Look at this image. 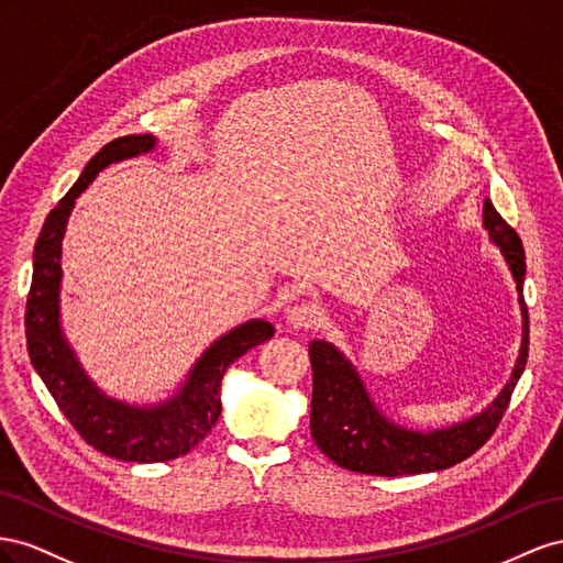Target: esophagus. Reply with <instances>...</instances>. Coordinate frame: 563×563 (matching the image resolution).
Masks as SVG:
<instances>
[{"mask_svg":"<svg viewBox=\"0 0 563 563\" xmlns=\"http://www.w3.org/2000/svg\"><path fill=\"white\" fill-rule=\"evenodd\" d=\"M287 323H290L295 330H316L320 323H323V309L316 301H301L295 303L290 309V316H287Z\"/></svg>","mask_w":563,"mask_h":563,"instance_id":"obj_1","label":"esophagus"}]
</instances>
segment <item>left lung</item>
<instances>
[{
  "label": "left lung",
  "mask_w": 563,
  "mask_h": 563,
  "mask_svg": "<svg viewBox=\"0 0 563 563\" xmlns=\"http://www.w3.org/2000/svg\"><path fill=\"white\" fill-rule=\"evenodd\" d=\"M484 227L517 280L523 313V344L511 379L495 404L472 420L451 429L420 433L389 424L367 398L351 363L332 344L316 340L309 344L313 371L311 396V437L334 464L361 474L406 476L439 472L467 460L484 445L500 424L514 387L528 361V307L523 301L526 254L519 233L497 214L490 200L484 202Z\"/></svg>",
  "instance_id": "left-lung-1"
}]
</instances>
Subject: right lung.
<instances>
[{
  "label": "right lung",
  "mask_w": 563,
  "mask_h": 563,
  "mask_svg": "<svg viewBox=\"0 0 563 563\" xmlns=\"http://www.w3.org/2000/svg\"><path fill=\"white\" fill-rule=\"evenodd\" d=\"M155 139L130 134L112 139L96 153L77 184L60 198L46 217L32 256V283L25 303L27 353L56 406L96 451L124 462H167L186 455L212 431L221 415V377L227 367L252 346L273 336L266 320L223 334L207 349L181 394L169 404L139 410L106 398L79 371L68 344L58 330V285H60V240L75 198L106 165L141 151H151Z\"/></svg>",
  "instance_id": "right-lung-1"
}]
</instances>
